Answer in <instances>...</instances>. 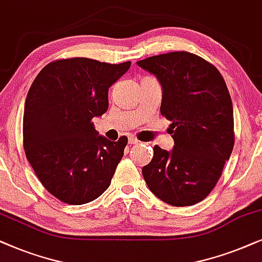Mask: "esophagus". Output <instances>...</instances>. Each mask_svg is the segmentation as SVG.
<instances>
[{
    "mask_svg": "<svg viewBox=\"0 0 262 262\" xmlns=\"http://www.w3.org/2000/svg\"><path fill=\"white\" fill-rule=\"evenodd\" d=\"M139 141L138 139H135V138H129V144H133V145H135V144H139Z\"/></svg>",
    "mask_w": 262,
    "mask_h": 262,
    "instance_id": "esophagus-1",
    "label": "esophagus"
}]
</instances>
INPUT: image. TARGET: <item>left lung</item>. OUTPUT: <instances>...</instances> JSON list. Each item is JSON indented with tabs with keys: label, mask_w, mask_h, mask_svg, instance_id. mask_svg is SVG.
I'll list each match as a JSON object with an SVG mask.
<instances>
[{
	"label": "left lung",
	"mask_w": 262,
	"mask_h": 262,
	"mask_svg": "<svg viewBox=\"0 0 262 262\" xmlns=\"http://www.w3.org/2000/svg\"><path fill=\"white\" fill-rule=\"evenodd\" d=\"M163 89L160 114L171 121L170 152L153 147L142 167L149 190L172 206L204 200L221 179L235 144L229 90L213 64L188 51L167 52L138 62Z\"/></svg>",
	"instance_id": "8db88e82"
}]
</instances>
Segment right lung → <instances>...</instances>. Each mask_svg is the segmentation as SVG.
<instances>
[{"instance_id": "right-lung-1", "label": "right lung", "mask_w": 262, "mask_h": 262, "mask_svg": "<svg viewBox=\"0 0 262 262\" xmlns=\"http://www.w3.org/2000/svg\"><path fill=\"white\" fill-rule=\"evenodd\" d=\"M130 64L86 57L56 60L30 87L24 149L43 187L62 202L87 204L110 186L128 139L100 137L92 120L106 113L109 87Z\"/></svg>"}]
</instances>
